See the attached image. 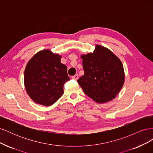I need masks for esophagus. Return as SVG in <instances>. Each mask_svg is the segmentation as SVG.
<instances>
[{
    "mask_svg": "<svg viewBox=\"0 0 153 153\" xmlns=\"http://www.w3.org/2000/svg\"><path fill=\"white\" fill-rule=\"evenodd\" d=\"M72 78L73 79H74V80H78V75H75L74 76H72Z\"/></svg>",
    "mask_w": 153,
    "mask_h": 153,
    "instance_id": "1",
    "label": "esophagus"
}]
</instances>
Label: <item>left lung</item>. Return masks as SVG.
I'll list each match as a JSON object with an SVG mask.
<instances>
[{
  "label": "left lung",
  "mask_w": 153,
  "mask_h": 153,
  "mask_svg": "<svg viewBox=\"0 0 153 153\" xmlns=\"http://www.w3.org/2000/svg\"><path fill=\"white\" fill-rule=\"evenodd\" d=\"M84 75L77 80L84 93L98 103L114 100L124 83L121 60L108 48L96 45L92 53L82 55Z\"/></svg>",
  "instance_id": "left-lung-1"
}]
</instances>
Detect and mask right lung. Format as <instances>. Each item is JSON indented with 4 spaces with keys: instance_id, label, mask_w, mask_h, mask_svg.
Returning <instances> with one entry per match:
<instances>
[{
    "instance_id": "obj_1",
    "label": "right lung",
    "mask_w": 153,
    "mask_h": 153,
    "mask_svg": "<svg viewBox=\"0 0 153 153\" xmlns=\"http://www.w3.org/2000/svg\"><path fill=\"white\" fill-rule=\"evenodd\" d=\"M61 59V55L45 49L36 53L27 64L24 85L36 103L50 106L62 96L63 85L69 78Z\"/></svg>"
}]
</instances>
